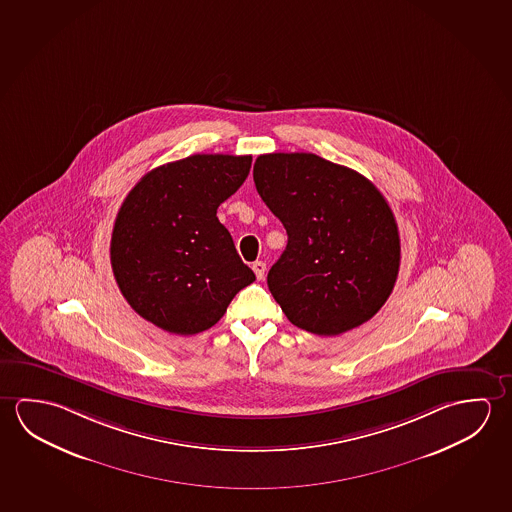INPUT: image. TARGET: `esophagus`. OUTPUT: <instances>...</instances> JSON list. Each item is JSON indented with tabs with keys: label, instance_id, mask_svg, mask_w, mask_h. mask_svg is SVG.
Segmentation results:
<instances>
[{
	"label": "esophagus",
	"instance_id": "34e87169",
	"mask_svg": "<svg viewBox=\"0 0 512 512\" xmlns=\"http://www.w3.org/2000/svg\"><path fill=\"white\" fill-rule=\"evenodd\" d=\"M252 269L255 271V275H257V278L259 280H262L264 278V275H266V264L262 262V260H257V262H253Z\"/></svg>",
	"mask_w": 512,
	"mask_h": 512
}]
</instances>
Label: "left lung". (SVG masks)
<instances>
[{
    "instance_id": "left-lung-1",
    "label": "left lung",
    "mask_w": 512,
    "mask_h": 512,
    "mask_svg": "<svg viewBox=\"0 0 512 512\" xmlns=\"http://www.w3.org/2000/svg\"><path fill=\"white\" fill-rule=\"evenodd\" d=\"M253 182L287 232L268 273L287 319L310 334L339 336L373 318L400 269L398 227L377 187L314 153L260 155Z\"/></svg>"
}]
</instances>
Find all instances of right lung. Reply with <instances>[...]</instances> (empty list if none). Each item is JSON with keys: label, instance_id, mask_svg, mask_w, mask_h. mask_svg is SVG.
Instances as JSON below:
<instances>
[{"label": "right lung", "instance_id": "1", "mask_svg": "<svg viewBox=\"0 0 512 512\" xmlns=\"http://www.w3.org/2000/svg\"><path fill=\"white\" fill-rule=\"evenodd\" d=\"M250 155H191L151 169L121 205L110 264L130 307L155 327L193 336L214 327L255 273L219 223Z\"/></svg>", "mask_w": 512, "mask_h": 512}]
</instances>
